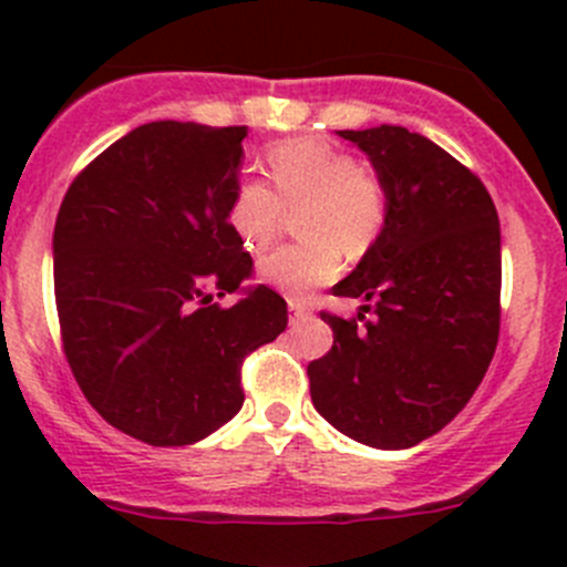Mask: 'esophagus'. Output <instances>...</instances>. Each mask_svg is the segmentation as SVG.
<instances>
[{
	"mask_svg": "<svg viewBox=\"0 0 567 567\" xmlns=\"http://www.w3.org/2000/svg\"><path fill=\"white\" fill-rule=\"evenodd\" d=\"M288 310H290V318H293V320L307 318V312H310V310H307L305 301H299V299H290L288 301Z\"/></svg>",
	"mask_w": 567,
	"mask_h": 567,
	"instance_id": "esophagus-1",
	"label": "esophagus"
}]
</instances>
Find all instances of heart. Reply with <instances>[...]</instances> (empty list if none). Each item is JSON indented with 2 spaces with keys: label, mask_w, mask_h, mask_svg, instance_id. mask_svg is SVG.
Segmentation results:
<instances>
[{
  "label": "heart",
  "mask_w": 567,
  "mask_h": 567,
  "mask_svg": "<svg viewBox=\"0 0 567 567\" xmlns=\"http://www.w3.org/2000/svg\"><path fill=\"white\" fill-rule=\"evenodd\" d=\"M271 188L238 183L227 221L238 244L257 255L277 238L285 210L305 208L299 233L307 241L279 247L257 262V279L290 299H310L342 268V249L362 257L386 221V188L373 169L320 140L279 142L268 151Z\"/></svg>",
  "instance_id": "b5f03b06"
}]
</instances>
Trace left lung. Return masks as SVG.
Here are the masks:
<instances>
[{"mask_svg":"<svg viewBox=\"0 0 567 567\" xmlns=\"http://www.w3.org/2000/svg\"><path fill=\"white\" fill-rule=\"evenodd\" d=\"M337 134L384 183L386 221L334 285L364 305L348 320L323 312L334 346L307 368L312 405L353 442L409 450L455 420L494 359L499 216L480 177L427 136L386 123Z\"/></svg>","mask_w":567,"mask_h":567,"instance_id":"left-lung-1","label":"left lung"}]
</instances>
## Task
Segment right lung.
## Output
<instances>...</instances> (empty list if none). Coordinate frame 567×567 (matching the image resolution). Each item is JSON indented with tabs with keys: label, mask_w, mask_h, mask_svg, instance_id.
Here are the masks:
<instances>
[{
	"label": "right lung",
	"mask_w": 567,
	"mask_h": 567,
	"mask_svg": "<svg viewBox=\"0 0 567 567\" xmlns=\"http://www.w3.org/2000/svg\"><path fill=\"white\" fill-rule=\"evenodd\" d=\"M247 125L156 120L120 136L68 188L54 225V296L84 398L117 431L183 447L241 411V362L288 326L227 221Z\"/></svg>",
	"instance_id": "obj_1"
}]
</instances>
